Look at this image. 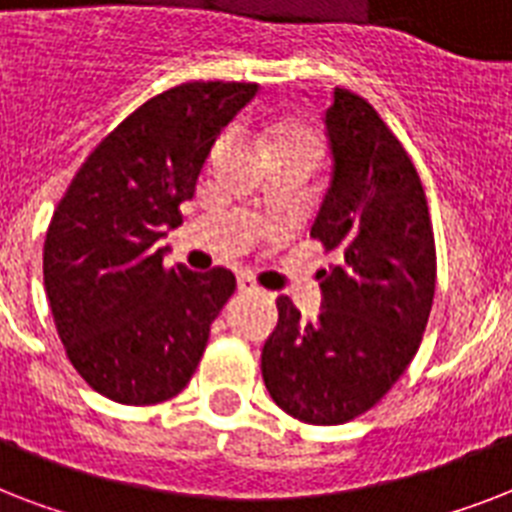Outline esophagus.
Returning a JSON list of instances; mask_svg holds the SVG:
<instances>
[{
  "mask_svg": "<svg viewBox=\"0 0 512 512\" xmlns=\"http://www.w3.org/2000/svg\"><path fill=\"white\" fill-rule=\"evenodd\" d=\"M239 292H241V295H257V292H260V287H257L255 281L249 279V276H241V279H239Z\"/></svg>",
  "mask_w": 512,
  "mask_h": 512,
  "instance_id": "esophagus-1",
  "label": "esophagus"
}]
</instances>
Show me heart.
<instances>
[{
    "mask_svg": "<svg viewBox=\"0 0 512 512\" xmlns=\"http://www.w3.org/2000/svg\"><path fill=\"white\" fill-rule=\"evenodd\" d=\"M281 146H308L313 151H319V140L313 138L311 132H295V130H281L276 138H273V148Z\"/></svg>",
    "mask_w": 512,
    "mask_h": 512,
    "instance_id": "1",
    "label": "heart"
}]
</instances>
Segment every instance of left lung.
I'll list each match as a JSON object with an SVG mask.
<instances>
[{
    "mask_svg": "<svg viewBox=\"0 0 512 512\" xmlns=\"http://www.w3.org/2000/svg\"><path fill=\"white\" fill-rule=\"evenodd\" d=\"M332 180L311 236L337 263L324 308L305 321L287 295L260 369L271 398L308 425L369 412L420 348L436 295V241L422 180L401 140L361 95L335 87L324 111Z\"/></svg>",
    "mask_w": 512,
    "mask_h": 512,
    "instance_id": "obj_1",
    "label": "left lung"
}]
</instances>
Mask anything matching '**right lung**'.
Returning a JSON list of instances; mask_svg holds the SVG:
<instances>
[{
    "label": "right lung",
    "mask_w": 512,
    "mask_h": 512,
    "mask_svg": "<svg viewBox=\"0 0 512 512\" xmlns=\"http://www.w3.org/2000/svg\"><path fill=\"white\" fill-rule=\"evenodd\" d=\"M255 82H185L146 100L92 151L55 207L44 289L68 361L116 404H162L188 385L209 324L236 289L228 268L164 265L154 244Z\"/></svg>",
    "instance_id": "1"
}]
</instances>
